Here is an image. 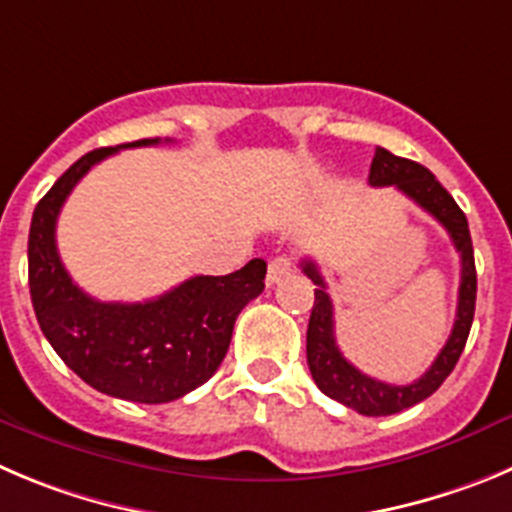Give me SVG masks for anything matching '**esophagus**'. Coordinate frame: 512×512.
I'll return each mask as SVG.
<instances>
[{
	"label": "esophagus",
	"instance_id": "1",
	"mask_svg": "<svg viewBox=\"0 0 512 512\" xmlns=\"http://www.w3.org/2000/svg\"><path fill=\"white\" fill-rule=\"evenodd\" d=\"M293 267H295V262L290 255H280V257H275V260H270V265H267V285L280 283L285 275H290V272H293Z\"/></svg>",
	"mask_w": 512,
	"mask_h": 512
}]
</instances>
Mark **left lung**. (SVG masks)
<instances>
[{"label":"left lung","instance_id":"left-lung-1","mask_svg":"<svg viewBox=\"0 0 512 512\" xmlns=\"http://www.w3.org/2000/svg\"><path fill=\"white\" fill-rule=\"evenodd\" d=\"M369 184L396 186L412 202H417L424 212L432 214L450 232L452 245L460 252L462 265L457 318L450 338H447L444 348L439 351V356L434 358V364L417 381L407 386H396L374 379V376H366L364 371H358L351 361L343 358L341 348L336 343V331H333L331 295H328L326 283H323L321 272H318V265L313 260H303V272L318 285L315 288L313 310H310L308 346H305L313 381L323 394L341 401L343 407L353 409V412L366 414V417H389V414L404 412V409L414 407V404L424 401L427 396H432L442 386V381L452 374L457 361H460L467 336H470L472 318H475L477 272L465 212L457 207L455 199L450 197V191L434 179L432 171L424 169L417 161L394 156L386 148H376L369 171Z\"/></svg>","mask_w":512,"mask_h":512}]
</instances>
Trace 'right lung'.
<instances>
[{
	"label": "right lung",
	"mask_w": 512,
	"mask_h": 512,
	"mask_svg": "<svg viewBox=\"0 0 512 512\" xmlns=\"http://www.w3.org/2000/svg\"><path fill=\"white\" fill-rule=\"evenodd\" d=\"M156 143L159 138H141L95 148L75 161L35 207L27 242L32 308L50 346L85 384L138 404L174 401L212 379L237 315L265 290L267 272V262L255 257L242 270L197 275L146 303H100L73 283L55 242L62 204L118 148Z\"/></svg>",
	"instance_id": "right-lung-1"
}]
</instances>
